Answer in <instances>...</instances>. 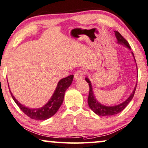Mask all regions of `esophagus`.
Wrapping results in <instances>:
<instances>
[{
	"label": "esophagus",
	"mask_w": 148,
	"mask_h": 148,
	"mask_svg": "<svg viewBox=\"0 0 148 148\" xmlns=\"http://www.w3.org/2000/svg\"><path fill=\"white\" fill-rule=\"evenodd\" d=\"M83 74L84 72L82 70H78V71H77L74 74V80L76 81L82 80L83 78Z\"/></svg>",
	"instance_id": "obj_1"
}]
</instances>
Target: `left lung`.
I'll list each match as a JSON object with an SVG mask.
<instances>
[{
	"mask_svg": "<svg viewBox=\"0 0 148 148\" xmlns=\"http://www.w3.org/2000/svg\"><path fill=\"white\" fill-rule=\"evenodd\" d=\"M115 33V36L117 38V43L118 45H121L124 46L125 48H127V49L131 50L130 46L128 42H127L126 40H125L123 37L121 35L120 33L118 31H114ZM132 52V56L134 57V61L136 62L135 57H134V55L133 52ZM136 69H137L138 72V68H137V65H136ZM138 78V75H137ZM86 81L88 83V85H89L90 87V92H89V96H88V106H89L90 108L91 109L92 111H93L94 113L98 116H113L120 113L122 111V110L125 108V107L127 106V105L131 102V100L133 98L134 93H135L136 88L137 86V82H136V84L135 86V88H134V90L132 92V93L130 96L127 98L125 101H123V102L119 103V104L114 105V106H105L101 103L98 100H97L95 95H94L93 88H92V85L91 83V81L90 80V79L88 78V77H86L85 78Z\"/></svg>",
	"mask_w": 148,
	"mask_h": 148,
	"instance_id": "1",
	"label": "left lung"
}]
</instances>
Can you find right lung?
<instances>
[{
  "instance_id": "add662e5",
  "label": "right lung",
  "mask_w": 148,
  "mask_h": 148,
  "mask_svg": "<svg viewBox=\"0 0 148 148\" xmlns=\"http://www.w3.org/2000/svg\"><path fill=\"white\" fill-rule=\"evenodd\" d=\"M74 75H70L66 78H64L59 80L57 84V86L55 89L51 98L48 100V102L41 108H30L26 107L18 101L15 97L11 92L10 88V92L12 99L15 103L18 106L22 111L33 120H46L47 119L51 118L54 115L60 108L62 103L64 101V97L66 90L72 82ZM9 87V86H8Z\"/></svg>"
}]
</instances>
